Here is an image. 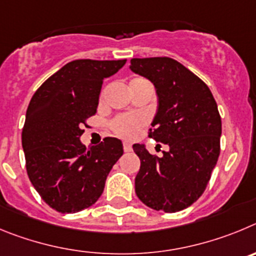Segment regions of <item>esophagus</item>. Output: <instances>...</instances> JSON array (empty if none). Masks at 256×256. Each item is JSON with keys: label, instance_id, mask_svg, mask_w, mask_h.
Masks as SVG:
<instances>
[{"label": "esophagus", "instance_id": "obj_1", "mask_svg": "<svg viewBox=\"0 0 256 256\" xmlns=\"http://www.w3.org/2000/svg\"><path fill=\"white\" fill-rule=\"evenodd\" d=\"M124 150L125 152H131L132 150V146H131V144L128 142H124Z\"/></svg>", "mask_w": 256, "mask_h": 256}]
</instances>
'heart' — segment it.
<instances>
[{
    "label": "heart",
    "mask_w": 256,
    "mask_h": 256,
    "mask_svg": "<svg viewBox=\"0 0 256 256\" xmlns=\"http://www.w3.org/2000/svg\"><path fill=\"white\" fill-rule=\"evenodd\" d=\"M138 84H150L146 79L144 78L136 76L131 79V85H138ZM145 125V118L140 114H122L118 116L112 121L111 128L116 135L121 138H134L139 132L140 128Z\"/></svg>",
    "instance_id": "1"
}]
</instances>
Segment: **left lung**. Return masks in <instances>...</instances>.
Wrapping results in <instances>:
<instances>
[{"mask_svg":"<svg viewBox=\"0 0 256 256\" xmlns=\"http://www.w3.org/2000/svg\"><path fill=\"white\" fill-rule=\"evenodd\" d=\"M130 68L150 80L158 111L149 138L168 145L162 156L134 144L140 158L135 192L149 208L182 210L206 188L220 152L222 121L208 85L170 57L132 58Z\"/></svg>","mask_w":256,"mask_h":256,"instance_id":"1","label":"left lung"}]
</instances>
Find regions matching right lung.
Instances as JSON below:
<instances>
[{
  "label": "right lung",
  "mask_w": 256,
  "mask_h": 256,
  "mask_svg": "<svg viewBox=\"0 0 256 256\" xmlns=\"http://www.w3.org/2000/svg\"><path fill=\"white\" fill-rule=\"evenodd\" d=\"M126 60L68 62L43 82L28 106L22 132L30 182L46 204L60 213L93 206L108 174L122 156V142L106 138L86 148L80 142L86 120L96 114L104 78Z\"/></svg>",
  "instance_id": "1"
}]
</instances>
